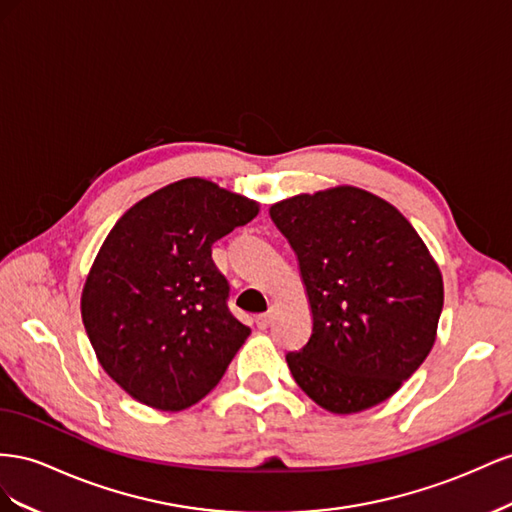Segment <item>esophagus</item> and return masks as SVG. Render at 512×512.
Wrapping results in <instances>:
<instances>
[{"instance_id": "1", "label": "esophagus", "mask_w": 512, "mask_h": 512, "mask_svg": "<svg viewBox=\"0 0 512 512\" xmlns=\"http://www.w3.org/2000/svg\"><path fill=\"white\" fill-rule=\"evenodd\" d=\"M274 309H270L268 313H264V315H257V319H255V324H257V328L259 330H266L270 324H272V321H274Z\"/></svg>"}]
</instances>
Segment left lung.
Here are the masks:
<instances>
[{"label": "left lung", "mask_w": 512, "mask_h": 512, "mask_svg": "<svg viewBox=\"0 0 512 512\" xmlns=\"http://www.w3.org/2000/svg\"><path fill=\"white\" fill-rule=\"evenodd\" d=\"M298 257L313 313L296 384L324 410L354 414L386 401L435 343L442 272L410 221L356 186L296 195L270 208Z\"/></svg>", "instance_id": "8db88e82"}]
</instances>
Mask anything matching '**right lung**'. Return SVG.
Returning a JSON list of instances; mask_svg holds the SVG:
<instances>
[{"instance_id":"obj_1","label":"right lung","mask_w":512,"mask_h":512,"mask_svg":"<svg viewBox=\"0 0 512 512\" xmlns=\"http://www.w3.org/2000/svg\"><path fill=\"white\" fill-rule=\"evenodd\" d=\"M257 212L253 199L186 178L135 203L102 242L81 294L83 326L102 369L139 403L195 405L251 334L229 311L212 244Z\"/></svg>"}]
</instances>
